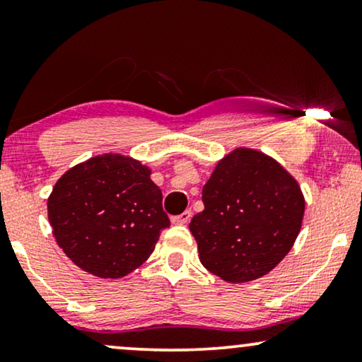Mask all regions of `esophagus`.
<instances>
[{"label":"esophagus","mask_w":362,"mask_h":362,"mask_svg":"<svg viewBox=\"0 0 362 362\" xmlns=\"http://www.w3.org/2000/svg\"><path fill=\"white\" fill-rule=\"evenodd\" d=\"M191 216H192V212L191 211H185L182 212V214H180V216H175L171 219V222L173 224H187V222L191 221Z\"/></svg>","instance_id":"obj_1"}]
</instances>
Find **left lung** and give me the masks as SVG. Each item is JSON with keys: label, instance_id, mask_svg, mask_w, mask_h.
<instances>
[{"label": "left lung", "instance_id": "left-lung-1", "mask_svg": "<svg viewBox=\"0 0 362 362\" xmlns=\"http://www.w3.org/2000/svg\"><path fill=\"white\" fill-rule=\"evenodd\" d=\"M204 211L189 230L201 264L229 284H245L274 270L293 247L305 197L274 158L235 148L217 163L202 187Z\"/></svg>", "mask_w": 362, "mask_h": 362}]
</instances>
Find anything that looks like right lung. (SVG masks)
Wrapping results in <instances>:
<instances>
[{
    "instance_id": "add662e5",
    "label": "right lung",
    "mask_w": 362,
    "mask_h": 362,
    "mask_svg": "<svg viewBox=\"0 0 362 362\" xmlns=\"http://www.w3.org/2000/svg\"><path fill=\"white\" fill-rule=\"evenodd\" d=\"M150 175L138 160L105 153L59 177L47 217L57 245L78 269L122 279L153 254L170 219Z\"/></svg>"
}]
</instances>
